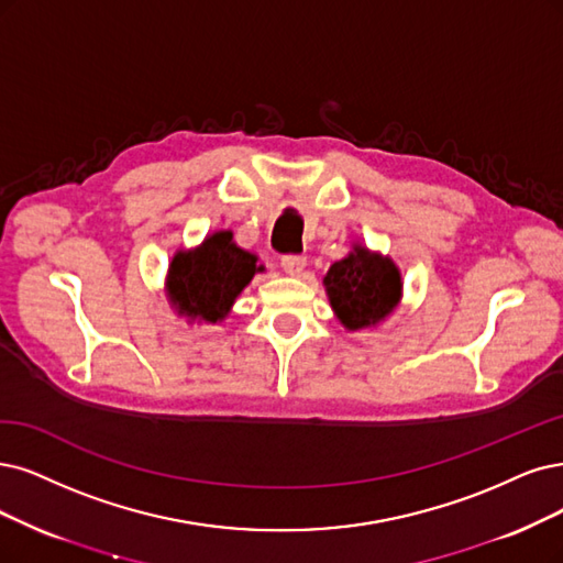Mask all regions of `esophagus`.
Returning <instances> with one entry per match:
<instances>
[{
	"label": "esophagus",
	"instance_id": "obj_1",
	"mask_svg": "<svg viewBox=\"0 0 563 563\" xmlns=\"http://www.w3.org/2000/svg\"><path fill=\"white\" fill-rule=\"evenodd\" d=\"M280 264H283V268H285V274L299 276L301 271H303V266H306V257H303V255H285Z\"/></svg>",
	"mask_w": 563,
	"mask_h": 563
}]
</instances>
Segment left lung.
Masks as SVG:
<instances>
[{
    "mask_svg": "<svg viewBox=\"0 0 563 563\" xmlns=\"http://www.w3.org/2000/svg\"><path fill=\"white\" fill-rule=\"evenodd\" d=\"M324 285L339 320L347 329H362L391 313L401 295V274L391 260L355 247V253L331 264Z\"/></svg>",
    "mask_w": 563,
    "mask_h": 563,
    "instance_id": "left-lung-1",
    "label": "left lung"
}]
</instances>
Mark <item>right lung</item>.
<instances>
[{
    "label": "right lung",
    "mask_w": 563,
    "mask_h": 563,
    "mask_svg": "<svg viewBox=\"0 0 563 563\" xmlns=\"http://www.w3.org/2000/svg\"><path fill=\"white\" fill-rule=\"evenodd\" d=\"M257 257L232 243V232L208 236L195 253H178L172 262V301L180 313L218 322L241 289L253 280Z\"/></svg>",
    "instance_id": "add662e5"
}]
</instances>
